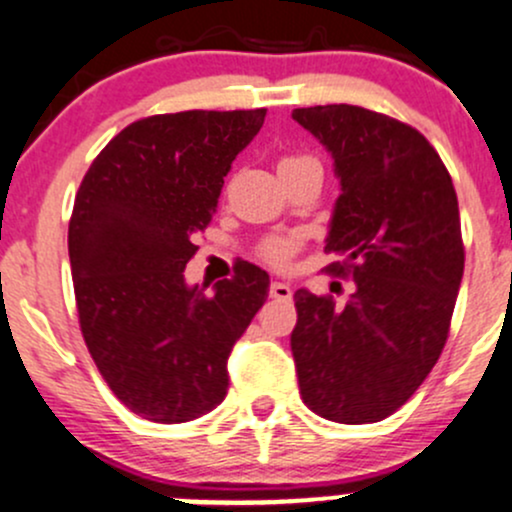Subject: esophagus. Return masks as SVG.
Instances as JSON below:
<instances>
[{
    "instance_id": "obj_1",
    "label": "esophagus",
    "mask_w": 512,
    "mask_h": 512,
    "mask_svg": "<svg viewBox=\"0 0 512 512\" xmlns=\"http://www.w3.org/2000/svg\"><path fill=\"white\" fill-rule=\"evenodd\" d=\"M269 296L279 301H289L291 296H294V289H291V284L286 282H272L269 284Z\"/></svg>"
}]
</instances>
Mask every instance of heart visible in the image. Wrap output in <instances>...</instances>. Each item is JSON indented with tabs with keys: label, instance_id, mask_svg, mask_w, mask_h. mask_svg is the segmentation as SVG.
Wrapping results in <instances>:
<instances>
[{
	"label": "heart",
	"instance_id": "b5f03b06",
	"mask_svg": "<svg viewBox=\"0 0 512 512\" xmlns=\"http://www.w3.org/2000/svg\"><path fill=\"white\" fill-rule=\"evenodd\" d=\"M291 160H299V157H284L279 165H284V162H291ZM294 250H296V240L272 238V240H267L265 245H262V257H265L269 265L282 267V265H286V262H289V257L294 255Z\"/></svg>",
	"mask_w": 512,
	"mask_h": 512
}]
</instances>
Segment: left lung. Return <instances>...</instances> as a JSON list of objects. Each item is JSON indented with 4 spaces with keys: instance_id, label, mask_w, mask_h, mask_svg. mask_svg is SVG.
Masks as SVG:
<instances>
[{
    "instance_id": "1",
    "label": "left lung",
    "mask_w": 512,
    "mask_h": 512,
    "mask_svg": "<svg viewBox=\"0 0 512 512\" xmlns=\"http://www.w3.org/2000/svg\"><path fill=\"white\" fill-rule=\"evenodd\" d=\"M333 155L340 196L325 250L355 279L345 306L294 294L301 398L345 425L376 423L418 391L447 342L464 274L459 204L440 155L408 123L350 104L294 109Z\"/></svg>"
}]
</instances>
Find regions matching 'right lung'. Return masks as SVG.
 I'll use <instances>...</instances> for the list:
<instances>
[{
    "instance_id": "right-lung-1",
    "label": "right lung",
    "mask_w": 512,
    "mask_h": 512,
    "mask_svg": "<svg viewBox=\"0 0 512 512\" xmlns=\"http://www.w3.org/2000/svg\"><path fill=\"white\" fill-rule=\"evenodd\" d=\"M265 109L179 111L126 126L84 174L67 250L84 342L116 398L153 423L201 418L228 393V357L269 294L250 265L189 286L184 267L223 177Z\"/></svg>"
}]
</instances>
